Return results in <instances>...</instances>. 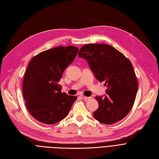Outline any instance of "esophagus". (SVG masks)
Segmentation results:
<instances>
[{"label":"esophagus","mask_w":159,"mask_h":159,"mask_svg":"<svg viewBox=\"0 0 159 159\" xmlns=\"http://www.w3.org/2000/svg\"><path fill=\"white\" fill-rule=\"evenodd\" d=\"M81 98H83L84 100H88L89 99V97H86V96H81Z\"/></svg>","instance_id":"1"}]
</instances>
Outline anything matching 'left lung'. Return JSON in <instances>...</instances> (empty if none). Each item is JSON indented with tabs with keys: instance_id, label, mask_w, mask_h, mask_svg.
Instances as JSON below:
<instances>
[{
	"instance_id": "obj_1",
	"label": "left lung",
	"mask_w": 159,
	"mask_h": 159,
	"mask_svg": "<svg viewBox=\"0 0 159 159\" xmlns=\"http://www.w3.org/2000/svg\"><path fill=\"white\" fill-rule=\"evenodd\" d=\"M78 56L86 59L100 82L107 86L105 97L96 96L99 104L93 117L102 124L121 120L131 110L138 90L135 72L128 58L112 46L88 44L81 47Z\"/></svg>"
}]
</instances>
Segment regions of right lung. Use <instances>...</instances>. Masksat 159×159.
<instances>
[{"label":"right lung","mask_w":159,"mask_h":159,"mask_svg":"<svg viewBox=\"0 0 159 159\" xmlns=\"http://www.w3.org/2000/svg\"><path fill=\"white\" fill-rule=\"evenodd\" d=\"M78 50L74 46L56 47L37 54L29 62L23 94L28 111L38 121L53 124L69 114L77 96L62 93L59 81Z\"/></svg>","instance_id":"add662e5"}]
</instances>
